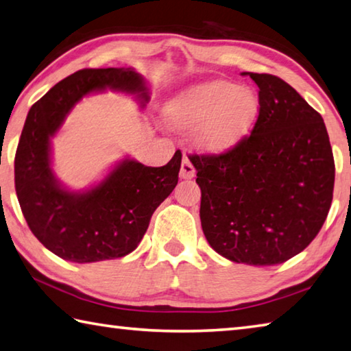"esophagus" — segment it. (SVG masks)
<instances>
[{"label": "esophagus", "mask_w": 351, "mask_h": 351, "mask_svg": "<svg viewBox=\"0 0 351 351\" xmlns=\"http://www.w3.org/2000/svg\"><path fill=\"white\" fill-rule=\"evenodd\" d=\"M180 176L182 178V180H192V178L195 176V167H193V164H192V161H190V158L187 155H184V158H182Z\"/></svg>", "instance_id": "esophagus-1"}]
</instances>
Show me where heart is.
Returning a JSON list of instances; mask_svg holds the SVG:
<instances>
[{
  "label": "heart",
  "instance_id": "obj_1",
  "mask_svg": "<svg viewBox=\"0 0 351 351\" xmlns=\"http://www.w3.org/2000/svg\"><path fill=\"white\" fill-rule=\"evenodd\" d=\"M259 101L248 86L226 80L195 84L165 106V121L175 129H193L195 141L210 154L238 145L258 117Z\"/></svg>",
  "mask_w": 351,
  "mask_h": 351
}]
</instances>
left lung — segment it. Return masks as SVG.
Returning <instances> with one entry per match:
<instances>
[{
  "label": "left lung",
  "instance_id": "8db88e82",
  "mask_svg": "<svg viewBox=\"0 0 351 351\" xmlns=\"http://www.w3.org/2000/svg\"><path fill=\"white\" fill-rule=\"evenodd\" d=\"M259 87L252 133L221 155H190L201 187V226L221 256L276 265L319 233L335 187L324 119L295 88L269 73L244 72Z\"/></svg>",
  "mask_w": 351,
  "mask_h": 351
}]
</instances>
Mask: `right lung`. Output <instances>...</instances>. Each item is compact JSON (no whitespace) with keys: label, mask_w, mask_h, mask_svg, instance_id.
I'll return each mask as SVG.
<instances>
[{"label":"right lung","mask_w":351,"mask_h":351,"mask_svg":"<svg viewBox=\"0 0 351 351\" xmlns=\"http://www.w3.org/2000/svg\"><path fill=\"white\" fill-rule=\"evenodd\" d=\"M112 88L136 95L149 88L133 69H82L53 86L32 106L15 155V190L27 226L41 244L70 263H98L135 250L152 215L178 184L181 152L162 167L125 158L98 186L70 192L52 170L50 139L78 101Z\"/></svg>","instance_id":"right-lung-1"}]
</instances>
